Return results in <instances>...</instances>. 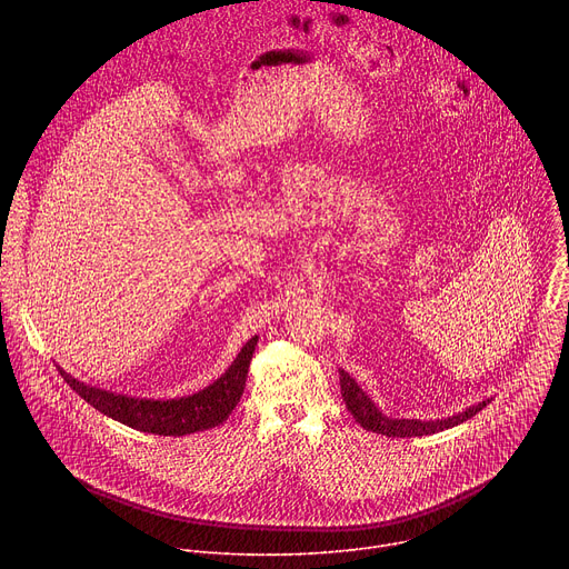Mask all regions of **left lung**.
Returning a JSON list of instances; mask_svg holds the SVG:
<instances>
[{"instance_id": "1", "label": "left lung", "mask_w": 569, "mask_h": 569, "mask_svg": "<svg viewBox=\"0 0 569 569\" xmlns=\"http://www.w3.org/2000/svg\"><path fill=\"white\" fill-rule=\"evenodd\" d=\"M340 387H342V398L347 402V410L353 415V419L369 432L385 435V437H426L435 435L448 428H455L468 419H472L477 412H481L489 400H481L472 408H468L461 415L448 417V419H437V421H419V419H389L385 417L376 405L369 400V396L360 389V385L345 371L340 369Z\"/></svg>"}]
</instances>
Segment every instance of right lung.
Listing matches in <instances>:
<instances>
[{
	"instance_id": "right-lung-1",
	"label": "right lung",
	"mask_w": 569,
	"mask_h": 569,
	"mask_svg": "<svg viewBox=\"0 0 569 569\" xmlns=\"http://www.w3.org/2000/svg\"><path fill=\"white\" fill-rule=\"evenodd\" d=\"M259 338H252L246 347L240 349L231 367L209 387L193 396L173 398V400H148V398H130L123 393H112L106 389L90 387L86 382H78L60 367V376L64 382L80 396L88 400L92 408L101 415L141 432H152L161 437H182L200 430H209L227 421L231 410L238 405L242 389H246L248 369L252 362V353Z\"/></svg>"
}]
</instances>
